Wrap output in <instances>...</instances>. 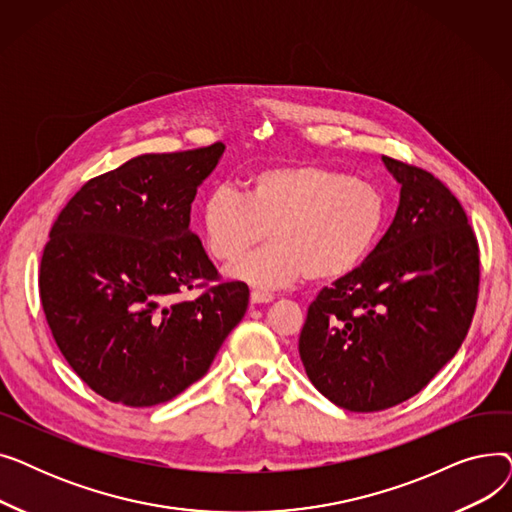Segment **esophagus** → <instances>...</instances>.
I'll return each mask as SVG.
<instances>
[{
  "label": "esophagus",
  "instance_id": "obj_1",
  "mask_svg": "<svg viewBox=\"0 0 512 512\" xmlns=\"http://www.w3.org/2000/svg\"><path fill=\"white\" fill-rule=\"evenodd\" d=\"M274 294L265 292V290H251V303L253 305H263V303H272Z\"/></svg>",
  "mask_w": 512,
  "mask_h": 512
}]
</instances>
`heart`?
I'll return each instance as SVG.
<instances>
[{"instance_id":"heart-1","label":"heart","mask_w":512,"mask_h":512,"mask_svg":"<svg viewBox=\"0 0 512 512\" xmlns=\"http://www.w3.org/2000/svg\"><path fill=\"white\" fill-rule=\"evenodd\" d=\"M386 220L388 199L378 184L309 161L261 168L242 182V195L215 186L201 203V232L213 259L240 257L267 230L265 247L228 267L230 278L259 288L353 274Z\"/></svg>"}]
</instances>
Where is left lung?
<instances>
[{
  "label": "left lung",
  "instance_id": "left-lung-1",
  "mask_svg": "<svg viewBox=\"0 0 512 512\" xmlns=\"http://www.w3.org/2000/svg\"><path fill=\"white\" fill-rule=\"evenodd\" d=\"M400 184L369 257L309 305L299 355L334 405L373 413L421 392L459 351L475 313L479 249L467 213L429 172L382 157Z\"/></svg>",
  "mask_w": 512,
  "mask_h": 512
}]
</instances>
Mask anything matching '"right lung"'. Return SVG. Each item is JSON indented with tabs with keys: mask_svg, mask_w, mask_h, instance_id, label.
Segmentation results:
<instances>
[{
	"mask_svg": "<svg viewBox=\"0 0 512 512\" xmlns=\"http://www.w3.org/2000/svg\"><path fill=\"white\" fill-rule=\"evenodd\" d=\"M224 145L145 153L91 178L51 226L39 294L56 344L91 390L126 407L172 400L207 373L249 307L218 282L191 224ZM216 284L193 302L176 293Z\"/></svg>",
	"mask_w": 512,
	"mask_h": 512,
	"instance_id": "add662e5",
	"label": "right lung"
}]
</instances>
